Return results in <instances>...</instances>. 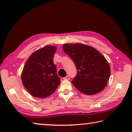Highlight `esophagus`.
Returning <instances> with one entry per match:
<instances>
[{
  "label": "esophagus",
  "instance_id": "obj_1",
  "mask_svg": "<svg viewBox=\"0 0 132 132\" xmlns=\"http://www.w3.org/2000/svg\"><path fill=\"white\" fill-rule=\"evenodd\" d=\"M63 79H64V80H69V79H70V77H69V76H67L64 77L63 78Z\"/></svg>",
  "mask_w": 132,
  "mask_h": 132
}]
</instances>
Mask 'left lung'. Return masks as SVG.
Segmentation results:
<instances>
[{
	"mask_svg": "<svg viewBox=\"0 0 132 132\" xmlns=\"http://www.w3.org/2000/svg\"><path fill=\"white\" fill-rule=\"evenodd\" d=\"M63 50L73 60L77 75L72 84L87 95H94L105 87L111 75L108 62L99 51L81 44H65Z\"/></svg>",
	"mask_w": 132,
	"mask_h": 132,
	"instance_id": "left-lung-1",
	"label": "left lung"
}]
</instances>
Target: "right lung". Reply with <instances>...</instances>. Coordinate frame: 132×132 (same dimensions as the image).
<instances>
[{"label": "right lung", "instance_id": "add662e5", "mask_svg": "<svg viewBox=\"0 0 132 132\" xmlns=\"http://www.w3.org/2000/svg\"><path fill=\"white\" fill-rule=\"evenodd\" d=\"M56 47L46 45L35 51L24 66L21 80L33 97L46 98L55 92L61 82L53 58Z\"/></svg>", "mask_w": 132, "mask_h": 132}]
</instances>
